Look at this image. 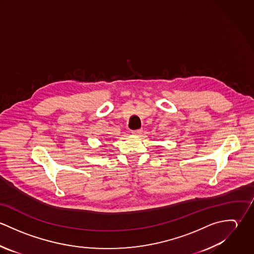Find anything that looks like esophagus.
<instances>
[{
    "label": "esophagus",
    "instance_id": "esophagus-1",
    "mask_svg": "<svg viewBox=\"0 0 254 254\" xmlns=\"http://www.w3.org/2000/svg\"><path fill=\"white\" fill-rule=\"evenodd\" d=\"M142 132H143V130L139 129V130H134V131H132V134L135 135V136H139V135L142 134Z\"/></svg>",
    "mask_w": 254,
    "mask_h": 254
}]
</instances>
